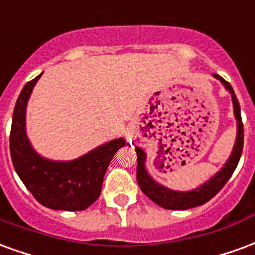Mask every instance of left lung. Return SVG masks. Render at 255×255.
Here are the masks:
<instances>
[{"label": "left lung", "instance_id": "8db88e82", "mask_svg": "<svg viewBox=\"0 0 255 255\" xmlns=\"http://www.w3.org/2000/svg\"><path fill=\"white\" fill-rule=\"evenodd\" d=\"M214 78L220 80L221 84L225 87V90L231 94L232 105H234V116L236 119V139L235 144L232 147V153L228 157V160L225 161L223 168L214 176L210 177L208 182L201 184L199 187L190 190V191L171 190V188L160 184L158 182H155L154 179L150 176V173L146 169V157L147 155L140 147H135V151L138 154L136 179H138L139 187L153 202L160 205L161 208L171 209V210H186V209L195 208V206L206 203L224 187V184L230 180L238 162L241 160L242 149H243V124H242L241 117V106H239L238 98H236L231 84L221 78L220 75H214Z\"/></svg>", "mask_w": 255, "mask_h": 255}]
</instances>
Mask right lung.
Segmentation results:
<instances>
[{
    "label": "right lung",
    "instance_id": "right-lung-1",
    "mask_svg": "<svg viewBox=\"0 0 255 255\" xmlns=\"http://www.w3.org/2000/svg\"><path fill=\"white\" fill-rule=\"evenodd\" d=\"M41 76L25 84L14 106L10 129L12 162L21 182L43 206L68 212L84 210L100 197L112 157L126 140L113 139L71 161H53L36 153L27 136L25 113L32 89Z\"/></svg>",
    "mask_w": 255,
    "mask_h": 255
}]
</instances>
